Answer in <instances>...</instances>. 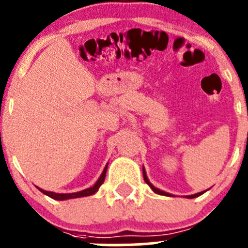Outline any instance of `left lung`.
<instances>
[{
    "label": "left lung",
    "mask_w": 248,
    "mask_h": 248,
    "mask_svg": "<svg viewBox=\"0 0 248 248\" xmlns=\"http://www.w3.org/2000/svg\"><path fill=\"white\" fill-rule=\"evenodd\" d=\"M142 175H144V180H145V182H146V184L149 185L150 187H151V188H152V191H154V192H156V193H158V194H161V196H170V194H168V193H166V192L161 191V189L156 188V187H155L154 185H152L151 182H150L149 180H147V177H146V174H145V169H142ZM204 192H205V191H204ZM204 192H199V193H197V194H192V196H188V198H196V197H199V196H201V194L204 193Z\"/></svg>",
    "instance_id": "1"
}]
</instances>
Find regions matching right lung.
Returning a JSON list of instances; mask_svg holds the SVG:
<instances>
[{"label": "right lung", "mask_w": 248, "mask_h": 248, "mask_svg": "<svg viewBox=\"0 0 248 248\" xmlns=\"http://www.w3.org/2000/svg\"><path fill=\"white\" fill-rule=\"evenodd\" d=\"M107 168H108V164L106 166V168H104L103 172H102V175L99 176L98 181L96 182V184L93 185L92 187H90V188H86L84 189V191H80V192H77V193H54V192H47V191H44V189H41L39 188V191L42 192V193L46 194L47 197H50V198L52 199H56V201H66V199H72V198H80V197H87V196H92L93 193H96L97 191H98V188L101 187V185L104 182V179H106V174H107Z\"/></svg>", "instance_id": "add662e5"}]
</instances>
